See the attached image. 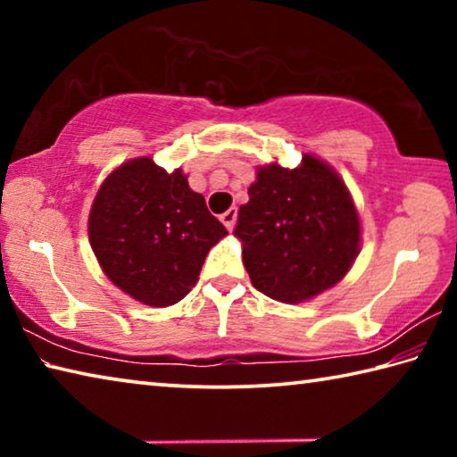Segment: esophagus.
Segmentation results:
<instances>
[{
    "instance_id": "1",
    "label": "esophagus",
    "mask_w": 457,
    "mask_h": 457,
    "mask_svg": "<svg viewBox=\"0 0 457 457\" xmlns=\"http://www.w3.org/2000/svg\"><path fill=\"white\" fill-rule=\"evenodd\" d=\"M236 218H237V210H236V207H229V210H228L226 213L220 215L221 223H223V226H226L229 231L234 229V226H236Z\"/></svg>"
}]
</instances>
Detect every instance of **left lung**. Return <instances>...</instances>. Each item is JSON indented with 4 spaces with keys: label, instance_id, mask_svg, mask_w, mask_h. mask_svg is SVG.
Masks as SVG:
<instances>
[{
    "label": "left lung",
    "instance_id": "obj_1",
    "mask_svg": "<svg viewBox=\"0 0 457 457\" xmlns=\"http://www.w3.org/2000/svg\"><path fill=\"white\" fill-rule=\"evenodd\" d=\"M234 236L253 288L298 304L337 286L361 252V218L335 167L304 153L298 167L256 169Z\"/></svg>",
    "mask_w": 457,
    "mask_h": 457
}]
</instances>
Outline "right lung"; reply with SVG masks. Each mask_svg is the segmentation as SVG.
<instances>
[{
  "label": "right lung",
  "mask_w": 457,
  "mask_h": 457,
  "mask_svg": "<svg viewBox=\"0 0 457 457\" xmlns=\"http://www.w3.org/2000/svg\"><path fill=\"white\" fill-rule=\"evenodd\" d=\"M226 236L183 169L167 173L151 157L112 169L88 215V242L104 276L154 308L187 296L205 256Z\"/></svg>",
  "instance_id": "1"
}]
</instances>
